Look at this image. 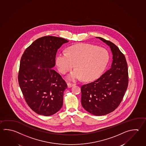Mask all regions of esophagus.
I'll return each mask as SVG.
<instances>
[{"instance_id": "34e87169", "label": "esophagus", "mask_w": 146, "mask_h": 146, "mask_svg": "<svg viewBox=\"0 0 146 146\" xmlns=\"http://www.w3.org/2000/svg\"><path fill=\"white\" fill-rule=\"evenodd\" d=\"M75 85V84H71V83H68L67 84V86L68 88H71L72 87H73V86Z\"/></svg>"}]
</instances>
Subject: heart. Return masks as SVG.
<instances>
[{"instance_id":"obj_1","label":"heart","mask_w":146,"mask_h":146,"mask_svg":"<svg viewBox=\"0 0 146 146\" xmlns=\"http://www.w3.org/2000/svg\"><path fill=\"white\" fill-rule=\"evenodd\" d=\"M109 60L110 54L104 48L92 44H81L69 47L66 52H59L56 63L62 74L76 67L67 76L68 80L75 81L83 78L91 80L102 74Z\"/></svg>"}]
</instances>
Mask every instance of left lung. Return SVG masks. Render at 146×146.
<instances>
[{
  "mask_svg": "<svg viewBox=\"0 0 146 146\" xmlns=\"http://www.w3.org/2000/svg\"><path fill=\"white\" fill-rule=\"evenodd\" d=\"M96 38L110 47L112 63L99 78L82 86L81 102L89 113L103 115L115 110L123 99L128 86V69L124 55L115 44L101 37Z\"/></svg>",
  "mask_w": 146,
  "mask_h": 146,
  "instance_id": "8db88e82",
  "label": "left lung"
}]
</instances>
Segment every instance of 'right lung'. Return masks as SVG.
I'll list each match as a JSON object with an SVG mask.
<instances>
[{"label":"right lung","instance_id":"obj_1","mask_svg":"<svg viewBox=\"0 0 146 146\" xmlns=\"http://www.w3.org/2000/svg\"><path fill=\"white\" fill-rule=\"evenodd\" d=\"M69 41L45 36L33 42L23 53L18 80L25 101L32 110L49 116L60 110L67 85L53 68L57 50Z\"/></svg>","mask_w":146,"mask_h":146}]
</instances>
